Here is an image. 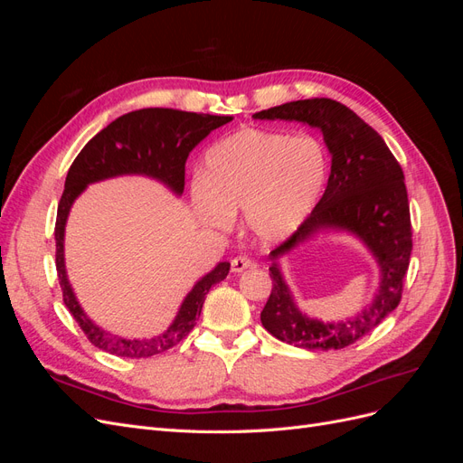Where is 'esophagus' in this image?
<instances>
[{
    "mask_svg": "<svg viewBox=\"0 0 463 463\" xmlns=\"http://www.w3.org/2000/svg\"><path fill=\"white\" fill-rule=\"evenodd\" d=\"M253 264L255 262L250 260V259H247V257H235V259H232V272L240 274V272L250 269V266H253Z\"/></svg>",
    "mask_w": 463,
    "mask_h": 463,
    "instance_id": "esophagus-1",
    "label": "esophagus"
}]
</instances>
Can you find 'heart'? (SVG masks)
Listing matches in <instances>:
<instances>
[{"label": "heart", "instance_id": "obj_1", "mask_svg": "<svg viewBox=\"0 0 463 463\" xmlns=\"http://www.w3.org/2000/svg\"><path fill=\"white\" fill-rule=\"evenodd\" d=\"M328 152L313 135L240 129L210 146L191 185L197 216L228 230L235 210L259 243L288 240L311 216L328 181Z\"/></svg>", "mask_w": 463, "mask_h": 463}]
</instances>
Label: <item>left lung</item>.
<instances>
[{"mask_svg":"<svg viewBox=\"0 0 463 463\" xmlns=\"http://www.w3.org/2000/svg\"><path fill=\"white\" fill-rule=\"evenodd\" d=\"M255 119L299 121L317 128L330 150L328 185L311 216L270 257L272 291L260 313L274 338L303 349H342L374 330L396 309L411 257V220L403 172L383 137L347 106L330 98L288 102L257 111ZM320 231H347L368 245L379 268L373 301L357 316L325 323L298 311L279 270L277 257Z\"/></svg>","mask_w":463,"mask_h":463,"instance_id":"1","label":"left lung"}]
</instances>
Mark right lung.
I'll use <instances>...</instances> for the list:
<instances>
[{"mask_svg": "<svg viewBox=\"0 0 463 463\" xmlns=\"http://www.w3.org/2000/svg\"><path fill=\"white\" fill-rule=\"evenodd\" d=\"M230 121V116L194 114V111L172 108H145L129 111L92 137L69 167L65 189L58 204V218H55V269H58L65 307L79 322L89 342L102 352L118 357L141 359L162 354L179 344L197 325V317L201 315L208 289L228 276L230 262L216 264L214 270H210L193 286L181 303L177 317L165 332L145 340L121 338V335L109 334L94 325L82 311L75 291L69 284L63 257V237L69 210L87 185L119 175H146L158 179L167 189L181 194L185 187V162L189 152L206 135H210V131Z\"/></svg>", "mask_w": 463, "mask_h": 463, "instance_id": "right-lung-1", "label": "right lung"}]
</instances>
